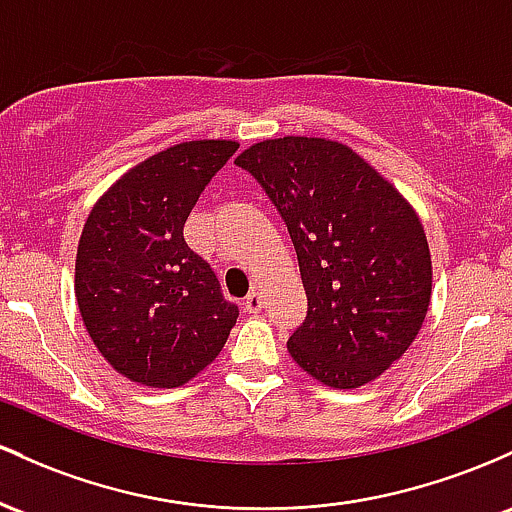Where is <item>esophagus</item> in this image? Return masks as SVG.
<instances>
[{
	"label": "esophagus",
	"mask_w": 512,
	"mask_h": 512,
	"mask_svg": "<svg viewBox=\"0 0 512 512\" xmlns=\"http://www.w3.org/2000/svg\"><path fill=\"white\" fill-rule=\"evenodd\" d=\"M261 307H263V295L258 290H251L244 300V309L249 314H258L261 312Z\"/></svg>",
	"instance_id": "1"
}]
</instances>
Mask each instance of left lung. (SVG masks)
I'll return each mask as SVG.
<instances>
[{
    "label": "left lung",
    "mask_w": 512,
    "mask_h": 512,
    "mask_svg": "<svg viewBox=\"0 0 512 512\" xmlns=\"http://www.w3.org/2000/svg\"><path fill=\"white\" fill-rule=\"evenodd\" d=\"M261 183L297 251L307 317L292 360L333 389L377 380L428 314L433 263L416 210L375 166L326 137H275L234 159Z\"/></svg>",
    "instance_id": "obj_1"
}]
</instances>
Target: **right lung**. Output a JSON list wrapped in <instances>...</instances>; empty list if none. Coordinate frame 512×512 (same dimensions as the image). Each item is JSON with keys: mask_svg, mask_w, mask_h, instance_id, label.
<instances>
[{"mask_svg": "<svg viewBox=\"0 0 512 512\" xmlns=\"http://www.w3.org/2000/svg\"><path fill=\"white\" fill-rule=\"evenodd\" d=\"M239 145L181 142L132 166L96 200L74 263V295L91 341L113 370L174 389L220 355L239 307L183 239L212 176Z\"/></svg>", "mask_w": 512, "mask_h": 512, "instance_id": "add662e5", "label": "right lung"}]
</instances>
